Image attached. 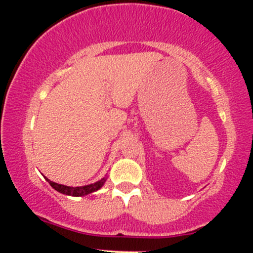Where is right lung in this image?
I'll return each mask as SVG.
<instances>
[{
	"label": "right lung",
	"instance_id": "right-lung-1",
	"mask_svg": "<svg viewBox=\"0 0 253 253\" xmlns=\"http://www.w3.org/2000/svg\"><path fill=\"white\" fill-rule=\"evenodd\" d=\"M47 181L50 183L51 187L53 188L54 190L59 191V193L65 194V195H70V196H84L100 189V188L104 184V182H106V178H102L101 181L92 183V184L84 185V187H69V185L58 184V183L52 182L50 179H47Z\"/></svg>",
	"mask_w": 253,
	"mask_h": 253
}]
</instances>
